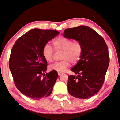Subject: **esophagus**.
Masks as SVG:
<instances>
[{
	"instance_id": "esophagus-1",
	"label": "esophagus",
	"mask_w": 120,
	"mask_h": 120,
	"mask_svg": "<svg viewBox=\"0 0 120 120\" xmlns=\"http://www.w3.org/2000/svg\"><path fill=\"white\" fill-rule=\"evenodd\" d=\"M63 74V73H61V72H58V74L59 76H60V75H62V74Z\"/></svg>"
}]
</instances>
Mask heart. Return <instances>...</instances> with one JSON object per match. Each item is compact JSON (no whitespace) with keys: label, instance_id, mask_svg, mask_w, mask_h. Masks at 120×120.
I'll use <instances>...</instances> for the list:
<instances>
[{"label":"heart","instance_id":"b5f03b06","mask_svg":"<svg viewBox=\"0 0 120 120\" xmlns=\"http://www.w3.org/2000/svg\"><path fill=\"white\" fill-rule=\"evenodd\" d=\"M54 49L56 51H62L60 62H55L49 66L50 71L63 72L70 65V62L75 64L79 61L83 53V46L79 41L73 40L64 37L56 38L53 42ZM54 49L48 44L45 45L42 48V54L45 60L48 62L52 61Z\"/></svg>","mask_w":120,"mask_h":120}]
</instances>
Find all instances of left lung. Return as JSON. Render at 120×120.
Here are the masks:
<instances>
[{
  "label": "left lung",
  "instance_id": "left-lung-1",
  "mask_svg": "<svg viewBox=\"0 0 120 120\" xmlns=\"http://www.w3.org/2000/svg\"><path fill=\"white\" fill-rule=\"evenodd\" d=\"M83 46L81 58L68 75V89L71 95L87 99L97 94L103 85L109 63V49L103 37L90 27L82 25L65 29L63 34Z\"/></svg>",
  "mask_w": 120,
  "mask_h": 120
}]
</instances>
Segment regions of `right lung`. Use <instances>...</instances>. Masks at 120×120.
<instances>
[{
  "label": "right lung",
  "instance_id": "obj_1",
  "mask_svg": "<svg viewBox=\"0 0 120 120\" xmlns=\"http://www.w3.org/2000/svg\"><path fill=\"white\" fill-rule=\"evenodd\" d=\"M59 33L53 30L32 29L17 39L11 49L9 69L15 86L27 97L39 100L52 93L58 73L52 71L45 74L47 62L42 50Z\"/></svg>",
  "mask_w": 120,
  "mask_h": 120
}]
</instances>
